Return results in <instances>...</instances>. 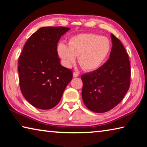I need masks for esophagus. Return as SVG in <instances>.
Listing matches in <instances>:
<instances>
[{"mask_svg": "<svg viewBox=\"0 0 147 147\" xmlns=\"http://www.w3.org/2000/svg\"><path fill=\"white\" fill-rule=\"evenodd\" d=\"M78 73H76V72H74L73 73V77H77V76H78Z\"/></svg>", "mask_w": 147, "mask_h": 147, "instance_id": "34e87169", "label": "esophagus"}]
</instances>
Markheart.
I'll return each instance as SVG.
<instances>
[{"label": "heart", "instance_id": "heart-1", "mask_svg": "<svg viewBox=\"0 0 147 147\" xmlns=\"http://www.w3.org/2000/svg\"><path fill=\"white\" fill-rule=\"evenodd\" d=\"M111 50V43L107 38L93 33L79 34L69 39V45L60 43L57 53L66 67H71L76 56L84 69L94 71L105 61Z\"/></svg>", "mask_w": 147, "mask_h": 147}]
</instances>
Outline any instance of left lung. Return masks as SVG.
<instances>
[{"label": "left lung", "mask_w": 147, "mask_h": 147, "mask_svg": "<svg viewBox=\"0 0 147 147\" xmlns=\"http://www.w3.org/2000/svg\"><path fill=\"white\" fill-rule=\"evenodd\" d=\"M111 36L110 58L99 69L81 76L83 101L95 113L107 112L119 104L130 86L129 57L119 39Z\"/></svg>", "instance_id": "8db88e82"}]
</instances>
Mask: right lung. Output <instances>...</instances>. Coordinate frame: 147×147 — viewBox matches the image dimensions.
<instances>
[{
    "instance_id": "right-lung-1",
    "label": "right lung",
    "mask_w": 147,
    "mask_h": 147,
    "mask_svg": "<svg viewBox=\"0 0 147 147\" xmlns=\"http://www.w3.org/2000/svg\"><path fill=\"white\" fill-rule=\"evenodd\" d=\"M69 27H41L25 44L18 61L21 92L36 108L48 110L56 106L73 78L71 70L63 67L57 42Z\"/></svg>"
}]
</instances>
